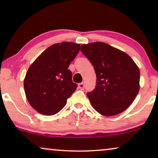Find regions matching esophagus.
<instances>
[{
    "label": "esophagus",
    "mask_w": 158,
    "mask_h": 158,
    "mask_svg": "<svg viewBox=\"0 0 158 158\" xmlns=\"http://www.w3.org/2000/svg\"><path fill=\"white\" fill-rule=\"evenodd\" d=\"M78 88L81 90H83L85 88V85H84L83 83H81L78 84Z\"/></svg>",
    "instance_id": "1"
}]
</instances>
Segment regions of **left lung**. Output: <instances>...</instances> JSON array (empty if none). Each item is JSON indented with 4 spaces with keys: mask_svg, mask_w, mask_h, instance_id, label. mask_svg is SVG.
Wrapping results in <instances>:
<instances>
[{
    "mask_svg": "<svg viewBox=\"0 0 158 158\" xmlns=\"http://www.w3.org/2000/svg\"><path fill=\"white\" fill-rule=\"evenodd\" d=\"M81 50L96 74V88L87 94L94 109L106 116L124 111L139 93L138 66L126 52L103 42L82 44Z\"/></svg>",
    "mask_w": 158,
    "mask_h": 158,
    "instance_id": "left-lung-1",
    "label": "left lung"
}]
</instances>
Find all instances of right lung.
<instances>
[{
	"instance_id": "obj_1",
	"label": "right lung",
	"mask_w": 158,
	"mask_h": 158,
	"mask_svg": "<svg viewBox=\"0 0 158 158\" xmlns=\"http://www.w3.org/2000/svg\"><path fill=\"white\" fill-rule=\"evenodd\" d=\"M80 45L63 42L52 45L28 69L23 86L29 104L45 116L57 114L76 90L68 70L80 51Z\"/></svg>"
}]
</instances>
